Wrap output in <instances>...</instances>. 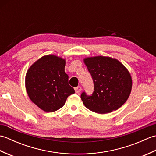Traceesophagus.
Masks as SVG:
<instances>
[{
    "label": "esophagus",
    "mask_w": 156,
    "mask_h": 156,
    "mask_svg": "<svg viewBox=\"0 0 156 156\" xmlns=\"http://www.w3.org/2000/svg\"><path fill=\"white\" fill-rule=\"evenodd\" d=\"M74 90L76 93H78V92H80L82 90V88L81 87H77L74 88Z\"/></svg>",
    "instance_id": "34e87169"
}]
</instances>
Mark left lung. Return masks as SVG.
Segmentation results:
<instances>
[{"label":"left lung","mask_w":156,"mask_h":156,"mask_svg":"<svg viewBox=\"0 0 156 156\" xmlns=\"http://www.w3.org/2000/svg\"><path fill=\"white\" fill-rule=\"evenodd\" d=\"M94 83V92L81 94V99L89 110L105 114L117 110L131 93L132 80L125 66L117 59L104 56L84 60Z\"/></svg>","instance_id":"obj_1"}]
</instances>
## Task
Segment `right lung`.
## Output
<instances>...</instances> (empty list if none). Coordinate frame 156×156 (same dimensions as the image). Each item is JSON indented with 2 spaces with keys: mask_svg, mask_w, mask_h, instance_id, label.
Here are the masks:
<instances>
[{
  "mask_svg": "<svg viewBox=\"0 0 156 156\" xmlns=\"http://www.w3.org/2000/svg\"><path fill=\"white\" fill-rule=\"evenodd\" d=\"M65 59L55 55L44 56L27 72L25 86L31 101L45 112H54L64 105L74 94L64 71Z\"/></svg>",
  "mask_w": 156,
  "mask_h": 156,
  "instance_id": "1",
  "label": "right lung"
}]
</instances>
